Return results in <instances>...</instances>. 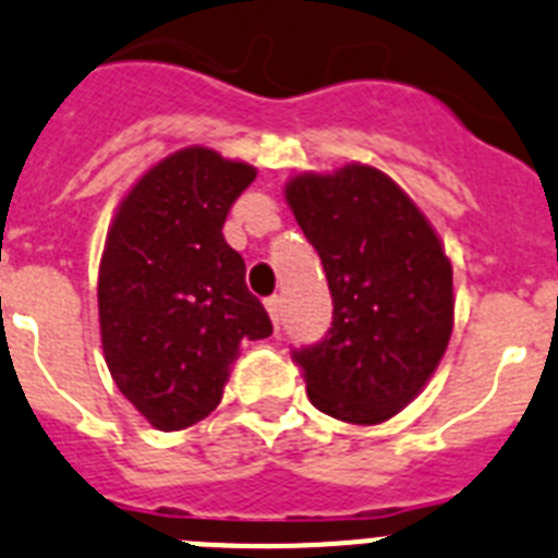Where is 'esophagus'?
I'll use <instances>...</instances> for the list:
<instances>
[{"instance_id": "34e87169", "label": "esophagus", "mask_w": 558, "mask_h": 558, "mask_svg": "<svg viewBox=\"0 0 558 558\" xmlns=\"http://www.w3.org/2000/svg\"><path fill=\"white\" fill-rule=\"evenodd\" d=\"M265 307H268V313H270V322L279 327V318H282V299L268 296V299H265Z\"/></svg>"}]
</instances>
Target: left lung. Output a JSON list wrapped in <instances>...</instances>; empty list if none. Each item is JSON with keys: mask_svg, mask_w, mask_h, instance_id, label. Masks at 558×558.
<instances>
[{"mask_svg": "<svg viewBox=\"0 0 558 558\" xmlns=\"http://www.w3.org/2000/svg\"><path fill=\"white\" fill-rule=\"evenodd\" d=\"M284 197L322 256L332 296L327 336L293 350L307 398L338 421H389L449 347V256L415 203L373 166L299 174Z\"/></svg>", "mask_w": 558, "mask_h": 558, "instance_id": "8db88e82", "label": "left lung"}]
</instances>
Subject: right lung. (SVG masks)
Wrapping results in <instances>:
<instances>
[{"label":"right lung","instance_id":"obj_1","mask_svg":"<svg viewBox=\"0 0 558 558\" xmlns=\"http://www.w3.org/2000/svg\"><path fill=\"white\" fill-rule=\"evenodd\" d=\"M256 169L189 146L135 183L98 274V318L109 373L160 432L211 415L242 341L274 332L245 284V262L222 226Z\"/></svg>","mask_w":558,"mask_h":558}]
</instances>
